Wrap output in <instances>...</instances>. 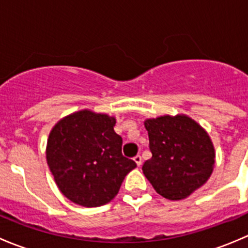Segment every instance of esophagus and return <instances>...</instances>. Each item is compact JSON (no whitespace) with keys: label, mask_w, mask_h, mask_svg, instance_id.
I'll list each match as a JSON object with an SVG mask.
<instances>
[{"label":"esophagus","mask_w":248,"mask_h":248,"mask_svg":"<svg viewBox=\"0 0 248 248\" xmlns=\"http://www.w3.org/2000/svg\"><path fill=\"white\" fill-rule=\"evenodd\" d=\"M134 162H136V163H137V166H138V167H140V166H141V156H140V155H137V156L136 157H134Z\"/></svg>","instance_id":"obj_1"}]
</instances>
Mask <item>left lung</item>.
<instances>
[{
	"instance_id": "left-lung-1",
	"label": "left lung",
	"mask_w": 248,
	"mask_h": 248,
	"mask_svg": "<svg viewBox=\"0 0 248 248\" xmlns=\"http://www.w3.org/2000/svg\"><path fill=\"white\" fill-rule=\"evenodd\" d=\"M152 157L142 172L169 201L191 196L211 176L215 149L209 134L187 115H164L144 122Z\"/></svg>"
}]
</instances>
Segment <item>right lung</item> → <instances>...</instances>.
<instances>
[{"instance_id": "add662e5", "label": "right lung", "mask_w": 248, "mask_h": 248, "mask_svg": "<svg viewBox=\"0 0 248 248\" xmlns=\"http://www.w3.org/2000/svg\"><path fill=\"white\" fill-rule=\"evenodd\" d=\"M115 117L80 110L60 120L49 134L46 162L66 198L97 207L115 198L124 176L137 167L122 155Z\"/></svg>"}]
</instances>
